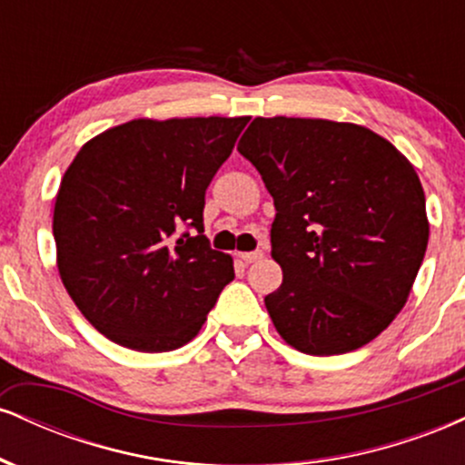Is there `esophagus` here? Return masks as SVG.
I'll use <instances>...</instances> for the list:
<instances>
[{
	"label": "esophagus",
	"mask_w": 465,
	"mask_h": 465,
	"mask_svg": "<svg viewBox=\"0 0 465 465\" xmlns=\"http://www.w3.org/2000/svg\"><path fill=\"white\" fill-rule=\"evenodd\" d=\"M262 255H264L262 249H255V251H242V253H238V258L244 260L247 264H251V262H255V260L262 258Z\"/></svg>",
	"instance_id": "1"
}]
</instances>
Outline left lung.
Here are the masks:
<instances>
[{"instance_id":"left-lung-1","label":"left lung","mask_w":465,"mask_h":465,"mask_svg":"<svg viewBox=\"0 0 465 465\" xmlns=\"http://www.w3.org/2000/svg\"><path fill=\"white\" fill-rule=\"evenodd\" d=\"M238 153L273 196L271 253L284 280L264 303L282 339L312 356L376 339L429 244L413 165L365 126L284 115L255 117Z\"/></svg>"}]
</instances>
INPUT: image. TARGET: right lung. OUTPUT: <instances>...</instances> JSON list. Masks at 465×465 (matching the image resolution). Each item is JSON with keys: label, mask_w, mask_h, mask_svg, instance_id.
Segmentation results:
<instances>
[{"label": "right lung", "mask_w": 465, "mask_h": 465, "mask_svg": "<svg viewBox=\"0 0 465 465\" xmlns=\"http://www.w3.org/2000/svg\"><path fill=\"white\" fill-rule=\"evenodd\" d=\"M247 122L133 120L78 151L54 205L58 273L106 339L170 351L199 334L233 280L203 236L205 190Z\"/></svg>", "instance_id": "1"}]
</instances>
